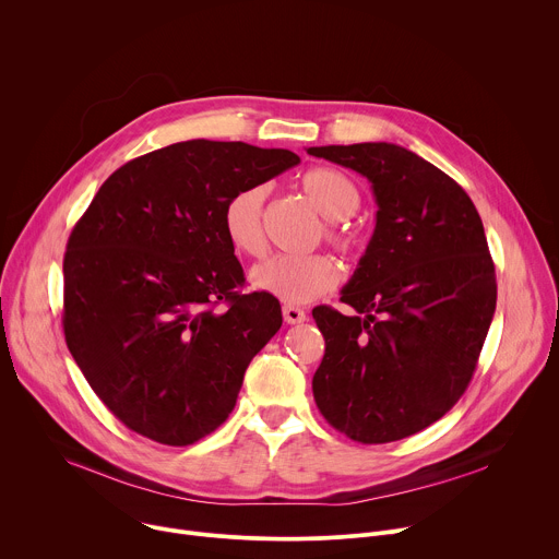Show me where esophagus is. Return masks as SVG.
I'll return each mask as SVG.
<instances>
[{
    "mask_svg": "<svg viewBox=\"0 0 559 559\" xmlns=\"http://www.w3.org/2000/svg\"><path fill=\"white\" fill-rule=\"evenodd\" d=\"M283 318H285L287 325H298V323L305 321L307 313L300 307H296V305H285L283 307Z\"/></svg>",
    "mask_w": 559,
    "mask_h": 559,
    "instance_id": "obj_1",
    "label": "esophagus"
}]
</instances>
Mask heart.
Here are the masks:
<instances>
[{
    "instance_id": "obj_1",
    "label": "heart",
    "mask_w": 559,
    "mask_h": 559,
    "mask_svg": "<svg viewBox=\"0 0 559 559\" xmlns=\"http://www.w3.org/2000/svg\"><path fill=\"white\" fill-rule=\"evenodd\" d=\"M300 188L318 210L325 225V238L336 250L349 254L356 252L358 238L341 221L349 218L360 205V192L356 183L336 168H313L302 175ZM265 186L252 183L238 188L227 197L221 212V227L231 250L246 257H261L265 252L263 234V205ZM252 285L287 305H305L332 292L338 283V267L325 254L289 257L278 254L250 274Z\"/></svg>"
}]
</instances>
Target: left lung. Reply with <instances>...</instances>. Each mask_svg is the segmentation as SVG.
Returning a JSON list of instances; mask_svg holds the SVG:
<instances>
[{
  "label": "left lung",
  "mask_w": 559,
  "mask_h": 559,
  "mask_svg": "<svg viewBox=\"0 0 559 559\" xmlns=\"http://www.w3.org/2000/svg\"><path fill=\"white\" fill-rule=\"evenodd\" d=\"M367 177L378 203L371 241L343 287L345 316L313 321L325 338L313 401L362 444L414 436L464 393L493 321L498 285L483 218L433 164L395 143L307 147Z\"/></svg>",
  "instance_id": "obj_1"
}]
</instances>
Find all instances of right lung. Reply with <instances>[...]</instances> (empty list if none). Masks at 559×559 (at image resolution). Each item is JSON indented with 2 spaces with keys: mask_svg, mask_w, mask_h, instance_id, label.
I'll use <instances>...</instances> for the list:
<instances>
[{
  "mask_svg": "<svg viewBox=\"0 0 559 559\" xmlns=\"http://www.w3.org/2000/svg\"><path fill=\"white\" fill-rule=\"evenodd\" d=\"M300 164L289 150L192 139L132 158L76 221L63 334L102 403L170 447L225 423L250 360L281 330L274 296L241 294L223 203Z\"/></svg>",
  "mask_w": 559,
  "mask_h": 559,
  "instance_id": "add662e5",
  "label": "right lung"
}]
</instances>
